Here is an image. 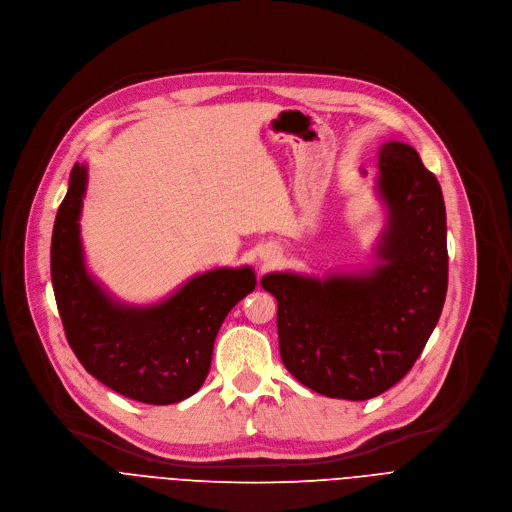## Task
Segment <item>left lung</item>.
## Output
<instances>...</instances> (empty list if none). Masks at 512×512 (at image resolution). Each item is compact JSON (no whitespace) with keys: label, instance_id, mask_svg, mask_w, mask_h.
Segmentation results:
<instances>
[{"label":"left lung","instance_id":"left-lung-1","mask_svg":"<svg viewBox=\"0 0 512 512\" xmlns=\"http://www.w3.org/2000/svg\"><path fill=\"white\" fill-rule=\"evenodd\" d=\"M379 170L389 222L377 267L325 280H261L278 300L284 366L327 397L364 401L399 383L422 354L447 296V214L436 177L401 142L381 146Z\"/></svg>","mask_w":512,"mask_h":512}]
</instances>
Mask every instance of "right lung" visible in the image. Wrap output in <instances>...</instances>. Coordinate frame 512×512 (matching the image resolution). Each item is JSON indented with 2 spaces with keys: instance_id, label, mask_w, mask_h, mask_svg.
<instances>
[{
  "instance_id": "obj_1",
  "label": "right lung",
  "mask_w": 512,
  "mask_h": 512,
  "mask_svg": "<svg viewBox=\"0 0 512 512\" xmlns=\"http://www.w3.org/2000/svg\"><path fill=\"white\" fill-rule=\"evenodd\" d=\"M84 191L86 166L76 164L51 238V280L67 342L109 389L150 405L183 401L206 381L226 315L255 290L253 269L208 271L160 304H119L84 265L78 224Z\"/></svg>"
}]
</instances>
